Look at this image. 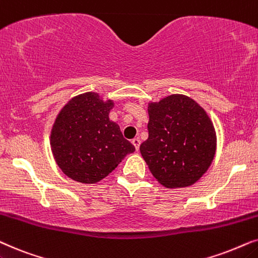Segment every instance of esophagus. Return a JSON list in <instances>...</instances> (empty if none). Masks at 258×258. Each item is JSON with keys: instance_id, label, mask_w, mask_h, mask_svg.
<instances>
[{"instance_id": "1", "label": "esophagus", "mask_w": 258, "mask_h": 258, "mask_svg": "<svg viewBox=\"0 0 258 258\" xmlns=\"http://www.w3.org/2000/svg\"><path fill=\"white\" fill-rule=\"evenodd\" d=\"M132 144H133V146L136 147V150L138 151V150H139V146H140V140H139V138L132 139Z\"/></svg>"}]
</instances>
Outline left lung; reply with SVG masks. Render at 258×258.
<instances>
[{
	"label": "left lung",
	"instance_id": "left-lung-1",
	"mask_svg": "<svg viewBox=\"0 0 258 258\" xmlns=\"http://www.w3.org/2000/svg\"><path fill=\"white\" fill-rule=\"evenodd\" d=\"M149 138L140 153L153 177L169 187L195 184L207 172L216 152V133L203 108L173 94L149 105Z\"/></svg>",
	"mask_w": 258,
	"mask_h": 258
}]
</instances>
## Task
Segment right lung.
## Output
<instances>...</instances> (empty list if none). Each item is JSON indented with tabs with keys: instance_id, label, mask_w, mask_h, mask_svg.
<instances>
[{
	"instance_id": "obj_1",
	"label": "right lung",
	"mask_w": 258,
	"mask_h": 258,
	"mask_svg": "<svg viewBox=\"0 0 258 258\" xmlns=\"http://www.w3.org/2000/svg\"><path fill=\"white\" fill-rule=\"evenodd\" d=\"M112 107L113 101H102L99 94L88 92L71 99L57 114L50 135L51 152L71 179L98 183L136 151L109 120Z\"/></svg>"
}]
</instances>
